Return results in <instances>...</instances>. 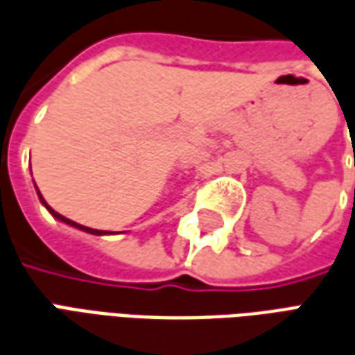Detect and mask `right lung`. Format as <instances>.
<instances>
[{"label": "right lung", "mask_w": 355, "mask_h": 355, "mask_svg": "<svg viewBox=\"0 0 355 355\" xmlns=\"http://www.w3.org/2000/svg\"><path fill=\"white\" fill-rule=\"evenodd\" d=\"M37 196H40V200H42V203H43V205H45V207H47V211H49L51 215L55 216V218H58V220H62V223H66V224H70V226H73V228H80V230L87 232V234H94V236H102V230H94V228H87V226H81V224L73 223V220H70V218H66V216L58 215L55 209H51L49 205H47V201L43 200V196H42V193H40V190H37Z\"/></svg>", "instance_id": "right-lung-1"}]
</instances>
